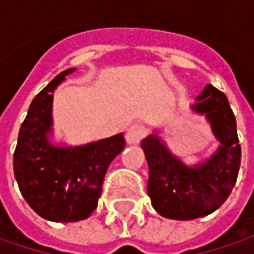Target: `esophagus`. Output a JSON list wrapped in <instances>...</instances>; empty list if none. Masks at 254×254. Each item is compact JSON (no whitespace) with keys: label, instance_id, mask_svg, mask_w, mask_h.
Masks as SVG:
<instances>
[{"label":"esophagus","instance_id":"esophagus-1","mask_svg":"<svg viewBox=\"0 0 254 254\" xmlns=\"http://www.w3.org/2000/svg\"><path fill=\"white\" fill-rule=\"evenodd\" d=\"M144 134H145V131H144L141 126H131L126 132V141H127V144H131V145L138 144L142 140Z\"/></svg>","mask_w":254,"mask_h":254}]
</instances>
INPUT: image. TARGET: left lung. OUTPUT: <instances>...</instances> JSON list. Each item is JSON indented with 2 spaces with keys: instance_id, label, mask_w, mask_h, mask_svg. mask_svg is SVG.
<instances>
[{
  "instance_id": "left-lung-1",
  "label": "left lung",
  "mask_w": 254,
  "mask_h": 254,
  "mask_svg": "<svg viewBox=\"0 0 254 254\" xmlns=\"http://www.w3.org/2000/svg\"><path fill=\"white\" fill-rule=\"evenodd\" d=\"M190 109L206 120L219 144L209 157L187 164L157 128L141 141L150 170L147 192L152 208L167 219L190 220L215 212L228 199L239 174L242 150L226 96L206 84Z\"/></svg>"
}]
</instances>
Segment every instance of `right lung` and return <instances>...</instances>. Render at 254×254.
Returning a JSON list of instances; mask_svg holds the SVG:
<instances>
[{
    "label": "right lung",
    "instance_id": "1",
    "mask_svg": "<svg viewBox=\"0 0 254 254\" xmlns=\"http://www.w3.org/2000/svg\"><path fill=\"white\" fill-rule=\"evenodd\" d=\"M76 67L59 73L29 106L14 154L19 190L46 220L77 222L97 208L109 165L123 151L124 134L69 145L55 138L54 93Z\"/></svg>",
    "mask_w": 254,
    "mask_h": 254
}]
</instances>
